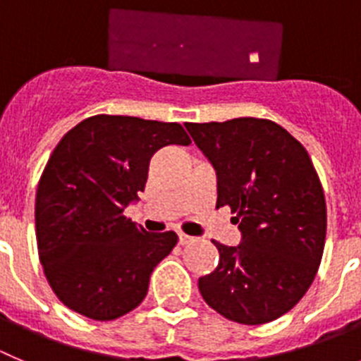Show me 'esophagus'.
Segmentation results:
<instances>
[{
	"instance_id": "obj_1",
	"label": "esophagus",
	"mask_w": 361,
	"mask_h": 361,
	"mask_svg": "<svg viewBox=\"0 0 361 361\" xmlns=\"http://www.w3.org/2000/svg\"><path fill=\"white\" fill-rule=\"evenodd\" d=\"M178 241H180V245H188V243L194 241V237H190V235H187V233L180 232V233H178Z\"/></svg>"
}]
</instances>
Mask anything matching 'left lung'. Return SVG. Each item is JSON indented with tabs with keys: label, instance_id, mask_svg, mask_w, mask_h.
Masks as SVG:
<instances>
[{
	"label": "left lung",
	"instance_id": "obj_1",
	"mask_svg": "<svg viewBox=\"0 0 361 361\" xmlns=\"http://www.w3.org/2000/svg\"><path fill=\"white\" fill-rule=\"evenodd\" d=\"M217 174L216 207L228 204L241 245L197 281L212 310L245 326L271 322L304 297L322 261L327 210L304 145L266 118L185 124Z\"/></svg>",
	"mask_w": 361,
	"mask_h": 361
}]
</instances>
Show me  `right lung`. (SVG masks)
<instances>
[{"label": "right lung", "mask_w": 361, "mask_h": 361, "mask_svg": "<svg viewBox=\"0 0 361 361\" xmlns=\"http://www.w3.org/2000/svg\"><path fill=\"white\" fill-rule=\"evenodd\" d=\"M188 145L176 122L95 115L61 138L37 185L35 235L48 284L64 306L115 320L140 306L158 262L178 243L124 216L165 145Z\"/></svg>", "instance_id": "1"}]
</instances>
